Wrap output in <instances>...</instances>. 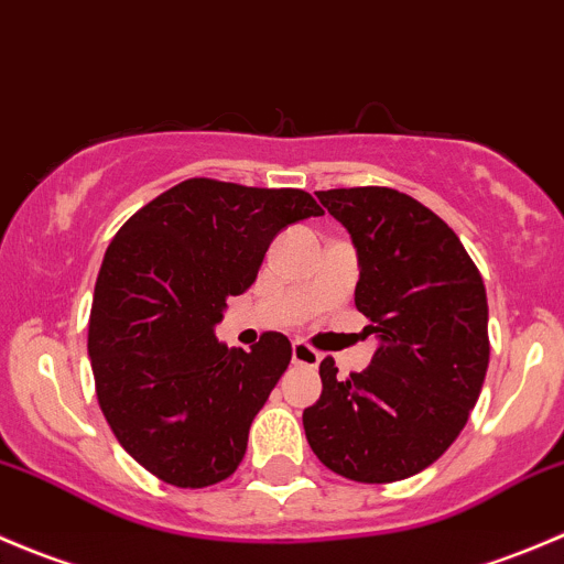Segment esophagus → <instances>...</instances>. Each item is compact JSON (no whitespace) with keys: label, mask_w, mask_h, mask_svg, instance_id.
Masks as SVG:
<instances>
[{"label":"esophagus","mask_w":564,"mask_h":564,"mask_svg":"<svg viewBox=\"0 0 564 564\" xmlns=\"http://www.w3.org/2000/svg\"><path fill=\"white\" fill-rule=\"evenodd\" d=\"M292 362H294V366L316 368L318 362H322V351H316L314 346L303 344V340H294V344H292Z\"/></svg>","instance_id":"esophagus-1"}]
</instances>
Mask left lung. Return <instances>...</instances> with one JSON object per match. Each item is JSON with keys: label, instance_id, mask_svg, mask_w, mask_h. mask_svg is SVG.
Listing matches in <instances>:
<instances>
[{"label": "left lung", "instance_id": "8db88e82", "mask_svg": "<svg viewBox=\"0 0 564 564\" xmlns=\"http://www.w3.org/2000/svg\"><path fill=\"white\" fill-rule=\"evenodd\" d=\"M318 202L346 226L360 261L355 305L371 318V366L338 377L318 366L322 395L303 412L311 451L335 475L395 482L456 442L488 368L486 286L456 231L392 187H335Z\"/></svg>", "mask_w": 564, "mask_h": 564}]
</instances>
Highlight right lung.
<instances>
[{
  "label": "right lung",
  "mask_w": 564,
  "mask_h": 564,
  "mask_svg": "<svg viewBox=\"0 0 564 564\" xmlns=\"http://www.w3.org/2000/svg\"><path fill=\"white\" fill-rule=\"evenodd\" d=\"M311 215L322 207L297 187L193 176L108 246L89 314L95 392L119 445L169 486H215L246 456L292 344L264 333L250 351L229 349L215 324L256 281L272 237Z\"/></svg>",
  "instance_id": "add662e5"
}]
</instances>
